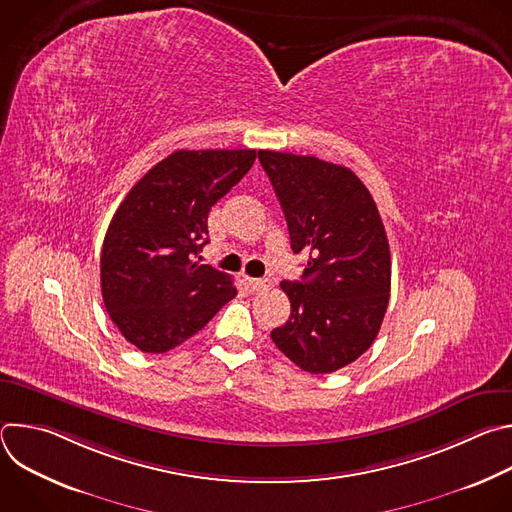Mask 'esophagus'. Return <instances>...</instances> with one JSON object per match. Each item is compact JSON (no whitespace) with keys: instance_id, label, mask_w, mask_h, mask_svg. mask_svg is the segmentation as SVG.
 Returning <instances> with one entry per match:
<instances>
[{"instance_id":"obj_1","label":"esophagus","mask_w":512,"mask_h":512,"mask_svg":"<svg viewBox=\"0 0 512 512\" xmlns=\"http://www.w3.org/2000/svg\"><path fill=\"white\" fill-rule=\"evenodd\" d=\"M247 283L253 291H263V289H269L271 287V281L269 279H253V277H247Z\"/></svg>"}]
</instances>
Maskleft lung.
<instances>
[{
  "instance_id": "1",
  "label": "left lung",
  "mask_w": 512,
  "mask_h": 512,
  "mask_svg": "<svg viewBox=\"0 0 512 512\" xmlns=\"http://www.w3.org/2000/svg\"><path fill=\"white\" fill-rule=\"evenodd\" d=\"M283 208L302 281H281L289 320L275 346L306 373L326 375L375 342L391 294V253L379 208L360 178L314 156L259 152Z\"/></svg>"
}]
</instances>
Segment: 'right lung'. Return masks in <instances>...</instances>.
<instances>
[{"label": "right lung", "mask_w": 512, "mask_h": 512, "mask_svg": "<svg viewBox=\"0 0 512 512\" xmlns=\"http://www.w3.org/2000/svg\"><path fill=\"white\" fill-rule=\"evenodd\" d=\"M255 150H178L119 204L101 253L109 318L141 352H168L237 296L233 279L200 265L208 212L253 166Z\"/></svg>", "instance_id": "add662e5"}]
</instances>
